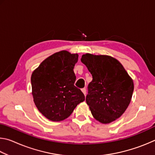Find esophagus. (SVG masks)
<instances>
[{"label": "esophagus", "mask_w": 155, "mask_h": 155, "mask_svg": "<svg viewBox=\"0 0 155 155\" xmlns=\"http://www.w3.org/2000/svg\"><path fill=\"white\" fill-rule=\"evenodd\" d=\"M81 91H82V92L84 94V95H86V88H83L82 90H81Z\"/></svg>", "instance_id": "esophagus-1"}]
</instances>
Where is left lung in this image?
Instances as JSON below:
<instances>
[{"mask_svg":"<svg viewBox=\"0 0 155 155\" xmlns=\"http://www.w3.org/2000/svg\"><path fill=\"white\" fill-rule=\"evenodd\" d=\"M93 79L88 85L86 103L94 118L103 124L115 121L124 114L132 98V78L116 59L108 55L83 54Z\"/></svg>","mask_w":155,"mask_h":155,"instance_id":"left-lung-1","label":"left lung"}]
</instances>
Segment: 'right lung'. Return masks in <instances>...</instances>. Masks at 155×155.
<instances>
[{"label": "right lung", "mask_w": 155, "mask_h": 155, "mask_svg": "<svg viewBox=\"0 0 155 155\" xmlns=\"http://www.w3.org/2000/svg\"><path fill=\"white\" fill-rule=\"evenodd\" d=\"M78 54L61 51L41 63L31 75L33 101L44 116L51 121L66 119L85 101L80 89L74 86V67Z\"/></svg>", "instance_id": "right-lung-1"}]
</instances>
